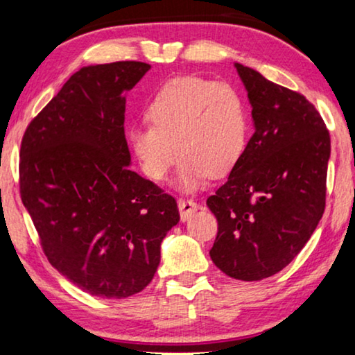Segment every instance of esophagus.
<instances>
[{
  "instance_id": "obj_1",
  "label": "esophagus",
  "mask_w": 355,
  "mask_h": 355,
  "mask_svg": "<svg viewBox=\"0 0 355 355\" xmlns=\"http://www.w3.org/2000/svg\"><path fill=\"white\" fill-rule=\"evenodd\" d=\"M178 207H179V213H181V220L187 221L189 218L192 216V213L197 211L200 205H198L197 202L189 200V198H179Z\"/></svg>"
}]
</instances>
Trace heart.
I'll list each match as a JSON object with an SVG mask.
<instances>
[{
	"label": "heart",
	"mask_w": 355,
	"mask_h": 355,
	"mask_svg": "<svg viewBox=\"0 0 355 355\" xmlns=\"http://www.w3.org/2000/svg\"><path fill=\"white\" fill-rule=\"evenodd\" d=\"M150 125L129 132L130 148L152 181L166 179L176 150L178 186L193 192L208 178L230 174L244 157L250 118L234 85L197 76L174 77L147 106Z\"/></svg>",
	"instance_id": "heart-1"
}]
</instances>
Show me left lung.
Returning a JSON list of instances; mask_svg holds the SVG:
<instances>
[{
	"instance_id": "left-lung-1",
	"label": "left lung",
	"mask_w": 355,
	"mask_h": 355,
	"mask_svg": "<svg viewBox=\"0 0 355 355\" xmlns=\"http://www.w3.org/2000/svg\"><path fill=\"white\" fill-rule=\"evenodd\" d=\"M234 67L255 130L239 164L207 200L218 220L210 257L231 278L260 281L288 266L322 220L331 144L304 95L252 67Z\"/></svg>"
}]
</instances>
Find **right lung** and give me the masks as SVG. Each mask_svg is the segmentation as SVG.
<instances>
[{"mask_svg": "<svg viewBox=\"0 0 355 355\" xmlns=\"http://www.w3.org/2000/svg\"><path fill=\"white\" fill-rule=\"evenodd\" d=\"M148 69L140 61L80 67L21 144V197L43 252L96 297L147 288L164 236L179 221L176 200L129 168L125 94Z\"/></svg>", "mask_w": 355, "mask_h": 355, "instance_id": "1", "label": "right lung"}]
</instances>
